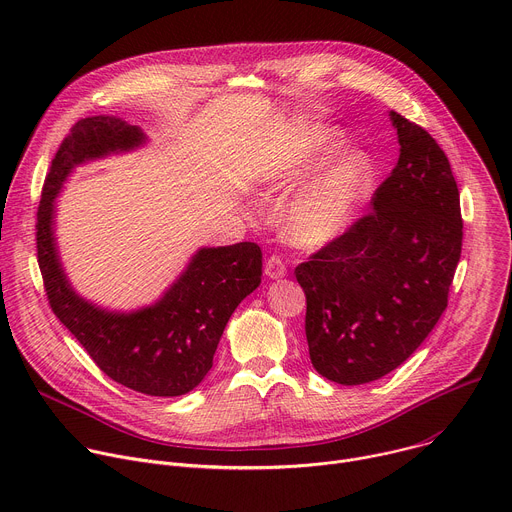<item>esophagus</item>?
<instances>
[{
  "mask_svg": "<svg viewBox=\"0 0 512 512\" xmlns=\"http://www.w3.org/2000/svg\"><path fill=\"white\" fill-rule=\"evenodd\" d=\"M285 273H287V267H285V263L281 261V257L273 255V257H269V259L265 261V275H267L269 279H281V277H285Z\"/></svg>",
  "mask_w": 512,
  "mask_h": 512,
  "instance_id": "1",
  "label": "esophagus"
}]
</instances>
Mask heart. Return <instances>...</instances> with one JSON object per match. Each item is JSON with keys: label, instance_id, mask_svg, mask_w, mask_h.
Here are the masks:
<instances>
[{"label": "heart", "instance_id": "heart-1", "mask_svg": "<svg viewBox=\"0 0 512 512\" xmlns=\"http://www.w3.org/2000/svg\"><path fill=\"white\" fill-rule=\"evenodd\" d=\"M346 148V135L334 127H314L291 135L257 170L263 190L302 184L279 210L283 237L302 249H322L344 237L371 202L379 168L364 150Z\"/></svg>", "mask_w": 512, "mask_h": 512}]
</instances>
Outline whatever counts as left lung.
Segmentation results:
<instances>
[{
    "instance_id": "left-lung-1",
    "label": "left lung",
    "mask_w": 512,
    "mask_h": 512,
    "mask_svg": "<svg viewBox=\"0 0 512 512\" xmlns=\"http://www.w3.org/2000/svg\"><path fill=\"white\" fill-rule=\"evenodd\" d=\"M399 160L373 212L296 267L314 369L340 385L403 364L448 306L462 253L460 192L435 139L395 111Z\"/></svg>"
}]
</instances>
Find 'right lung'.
Listing matches in <instances>:
<instances>
[{
	"label": "right lung",
	"mask_w": 512,
	"mask_h": 512,
	"mask_svg": "<svg viewBox=\"0 0 512 512\" xmlns=\"http://www.w3.org/2000/svg\"><path fill=\"white\" fill-rule=\"evenodd\" d=\"M148 143L137 125L89 117L72 127L52 160L38 208V265L56 318L97 367L119 385L152 397L198 387L237 306L261 283L255 243L200 247L164 294L135 310H109L72 287L56 241V198L79 166L135 152Z\"/></svg>",
	"instance_id": "1"
}]
</instances>
